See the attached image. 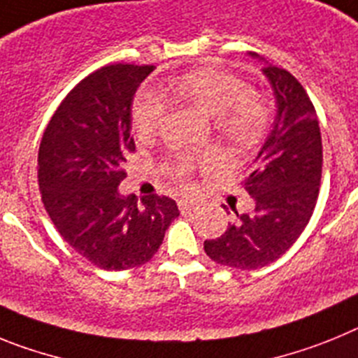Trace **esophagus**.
Here are the masks:
<instances>
[{
    "instance_id": "34e87169",
    "label": "esophagus",
    "mask_w": 358,
    "mask_h": 358,
    "mask_svg": "<svg viewBox=\"0 0 358 358\" xmlns=\"http://www.w3.org/2000/svg\"><path fill=\"white\" fill-rule=\"evenodd\" d=\"M179 204V210H181V213H189V211H194L195 208H197V204H195L194 201H188V199H181V201L177 202Z\"/></svg>"
}]
</instances>
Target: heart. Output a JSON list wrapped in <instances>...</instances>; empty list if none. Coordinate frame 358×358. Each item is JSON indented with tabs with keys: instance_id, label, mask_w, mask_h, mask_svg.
<instances>
[{
	"instance_id": "1",
	"label": "heart",
	"mask_w": 358,
	"mask_h": 358,
	"mask_svg": "<svg viewBox=\"0 0 358 358\" xmlns=\"http://www.w3.org/2000/svg\"><path fill=\"white\" fill-rule=\"evenodd\" d=\"M173 91L181 94L204 115L218 120V125L231 140L251 141L262 132L267 123V110L264 102L249 93L245 82L220 69H199L189 73L173 85ZM163 98L154 91H143L136 98L132 109V122L141 136H150L159 129L164 116ZM194 159L181 157L170 173L185 182L194 170Z\"/></svg>"
}]
</instances>
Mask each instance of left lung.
I'll use <instances>...</instances> for the list:
<instances>
[{"mask_svg":"<svg viewBox=\"0 0 358 358\" xmlns=\"http://www.w3.org/2000/svg\"><path fill=\"white\" fill-rule=\"evenodd\" d=\"M262 71L274 91L276 118L243 181L255 210H235L236 222L204 242L211 260L242 271L265 267L289 251L314 213L321 186V131L308 94L287 69L265 62Z\"/></svg>","mask_w":358,"mask_h":358,"instance_id":"8db88e82","label":"left lung"}]
</instances>
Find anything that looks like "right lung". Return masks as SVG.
<instances>
[{
    "instance_id": "1",
    "label": "right lung",
    "mask_w": 358,
    "mask_h": 358,
    "mask_svg": "<svg viewBox=\"0 0 358 358\" xmlns=\"http://www.w3.org/2000/svg\"><path fill=\"white\" fill-rule=\"evenodd\" d=\"M154 66L110 64L78 82L57 107L37 159L43 204L62 238L106 271L150 260L179 217L176 201L122 195L125 157L136 150L131 107Z\"/></svg>"
}]
</instances>
